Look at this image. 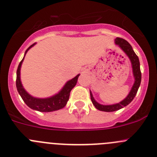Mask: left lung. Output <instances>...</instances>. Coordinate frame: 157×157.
I'll list each match as a JSON object with an SVG mask.
<instances>
[{"label": "left lung", "mask_w": 157, "mask_h": 157, "mask_svg": "<svg viewBox=\"0 0 157 157\" xmlns=\"http://www.w3.org/2000/svg\"><path fill=\"white\" fill-rule=\"evenodd\" d=\"M115 42L116 45H118L121 49H122L124 52H125L127 56H128V58L130 59L132 63V70H133V75L135 77V83L133 84L132 87L131 89V91L129 92L128 96L125 98L123 101H121L120 103L115 104V105H100L99 103L96 101L94 98L92 93L90 91V99H91V101L93 103V105H94L95 108L97 109L102 111V112H115V111H118V110L121 109V108H124L125 106L128 105L134 99L135 96L137 94L138 91V89L140 86V83H141V79H142V74L141 71H140V60H139V57L137 56L135 52L133 51L132 47V45L127 42L125 39H121V38H116L115 39Z\"/></svg>", "instance_id": "left-lung-1"}]
</instances>
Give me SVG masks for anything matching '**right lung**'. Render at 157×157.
Returning <instances> with one entry per match:
<instances>
[{
    "label": "right lung",
    "mask_w": 157,
    "mask_h": 157,
    "mask_svg": "<svg viewBox=\"0 0 157 157\" xmlns=\"http://www.w3.org/2000/svg\"><path fill=\"white\" fill-rule=\"evenodd\" d=\"M35 44L36 43L32 44V45H30L28 48L27 50L25 51V54L28 52V50L30 48H32ZM24 58L22 59V60L20 62L18 67H17V77H16V87H17V90L18 91L19 94L21 95V98L24 101L25 103L29 108H32V109L36 110V111L42 112H53V111H57V110H59L61 108H64L69 100L70 91H71L72 89L75 87L76 83L77 82V79H78L80 74L76 76L72 80H69L65 84L63 88L57 94L54 95V96L51 97V98H33L30 94H29L25 91V90L23 88L22 84H21V79H20V70H21V66L23 60H24Z\"/></svg>",
    "instance_id": "add662e5"
}]
</instances>
